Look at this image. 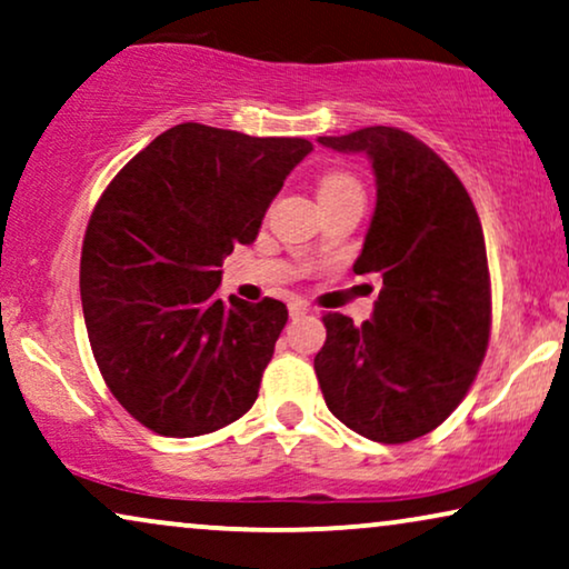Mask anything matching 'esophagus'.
<instances>
[{
	"label": "esophagus",
	"mask_w": 569,
	"mask_h": 569,
	"mask_svg": "<svg viewBox=\"0 0 569 569\" xmlns=\"http://www.w3.org/2000/svg\"><path fill=\"white\" fill-rule=\"evenodd\" d=\"M289 312H291V317H305L309 312V305L301 299H293L289 305Z\"/></svg>",
	"instance_id": "esophagus-1"
}]
</instances>
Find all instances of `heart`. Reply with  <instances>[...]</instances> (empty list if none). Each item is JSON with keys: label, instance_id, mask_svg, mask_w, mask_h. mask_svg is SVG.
Returning a JSON list of instances; mask_svg holds the SVG:
<instances>
[{"label": "heart", "instance_id": "obj_1", "mask_svg": "<svg viewBox=\"0 0 569 569\" xmlns=\"http://www.w3.org/2000/svg\"><path fill=\"white\" fill-rule=\"evenodd\" d=\"M343 192H361V184L351 177V173L330 171L320 179V200H325V197L343 194Z\"/></svg>", "mask_w": 569, "mask_h": 569}]
</instances>
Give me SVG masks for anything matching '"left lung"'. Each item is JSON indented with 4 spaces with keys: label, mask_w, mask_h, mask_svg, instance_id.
Instances as JSON below:
<instances>
[{
    "label": "left lung",
    "mask_w": 569,
    "mask_h": 569,
    "mask_svg": "<svg viewBox=\"0 0 569 569\" xmlns=\"http://www.w3.org/2000/svg\"><path fill=\"white\" fill-rule=\"evenodd\" d=\"M317 142L372 161L377 208L353 272L382 278L372 320L322 317L317 380L356 435L411 442L456 411L487 353L491 283L479 213L456 171L398 127Z\"/></svg>",
    "instance_id": "1"
}]
</instances>
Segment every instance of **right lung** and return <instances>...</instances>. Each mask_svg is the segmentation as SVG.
Wrapping results in <instances>:
<instances>
[{"mask_svg": "<svg viewBox=\"0 0 569 569\" xmlns=\"http://www.w3.org/2000/svg\"><path fill=\"white\" fill-rule=\"evenodd\" d=\"M305 138L177 124L103 189L80 257L88 340L111 396L163 437H200L244 416L289 320L221 286L223 257L252 244Z\"/></svg>", "mask_w": 569, "mask_h": 569, "instance_id": "obj_1", "label": "right lung"}]
</instances>
